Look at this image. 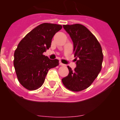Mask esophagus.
Wrapping results in <instances>:
<instances>
[{"label": "esophagus", "mask_w": 120, "mask_h": 120, "mask_svg": "<svg viewBox=\"0 0 120 120\" xmlns=\"http://www.w3.org/2000/svg\"><path fill=\"white\" fill-rule=\"evenodd\" d=\"M60 65L61 66H66V64H64L62 63H61V62H60Z\"/></svg>", "instance_id": "obj_1"}]
</instances>
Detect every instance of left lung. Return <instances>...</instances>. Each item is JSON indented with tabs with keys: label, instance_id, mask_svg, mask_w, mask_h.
<instances>
[{
	"label": "left lung",
	"instance_id": "8db88e82",
	"mask_svg": "<svg viewBox=\"0 0 120 120\" xmlns=\"http://www.w3.org/2000/svg\"><path fill=\"white\" fill-rule=\"evenodd\" d=\"M63 28L73 42L77 67L72 70L67 66L69 74L62 82L69 90L81 91L92 83L101 71L102 49L96 37L83 25H64Z\"/></svg>",
	"mask_w": 120,
	"mask_h": 120
}]
</instances>
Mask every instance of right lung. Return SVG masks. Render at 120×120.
Here are the masks:
<instances>
[{
	"mask_svg": "<svg viewBox=\"0 0 120 120\" xmlns=\"http://www.w3.org/2000/svg\"><path fill=\"white\" fill-rule=\"evenodd\" d=\"M62 28L61 25L43 23L34 28L19 43L14 54V66L18 80L32 90L43 85L48 71L59 64L43 53L51 46L52 39Z\"/></svg>",
	"mask_w": 120,
	"mask_h": 120,
	"instance_id": "right-lung-1",
	"label": "right lung"
}]
</instances>
